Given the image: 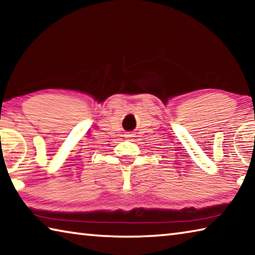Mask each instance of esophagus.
<instances>
[{
  "mask_svg": "<svg viewBox=\"0 0 255 255\" xmlns=\"http://www.w3.org/2000/svg\"><path fill=\"white\" fill-rule=\"evenodd\" d=\"M126 137H133V135L131 132H128V133H126Z\"/></svg>",
  "mask_w": 255,
  "mask_h": 255,
  "instance_id": "1",
  "label": "esophagus"
}]
</instances>
